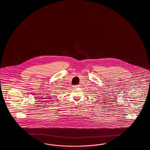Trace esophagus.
Wrapping results in <instances>:
<instances>
[{"mask_svg": "<svg viewBox=\"0 0 150 150\" xmlns=\"http://www.w3.org/2000/svg\"><path fill=\"white\" fill-rule=\"evenodd\" d=\"M72 87H73V88H79V85H74V86H73Z\"/></svg>", "mask_w": 150, "mask_h": 150, "instance_id": "obj_1", "label": "esophagus"}]
</instances>
